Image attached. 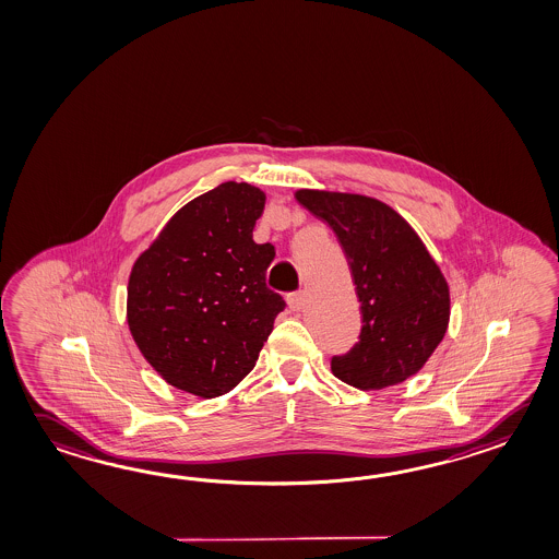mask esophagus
Segmentation results:
<instances>
[{
  "label": "esophagus",
  "mask_w": 559,
  "mask_h": 559,
  "mask_svg": "<svg viewBox=\"0 0 559 559\" xmlns=\"http://www.w3.org/2000/svg\"><path fill=\"white\" fill-rule=\"evenodd\" d=\"M305 300H307V295L302 293V290H298V293H290L288 297H286V302H288V309L290 310H300L305 307Z\"/></svg>",
  "instance_id": "esophagus-1"
}]
</instances>
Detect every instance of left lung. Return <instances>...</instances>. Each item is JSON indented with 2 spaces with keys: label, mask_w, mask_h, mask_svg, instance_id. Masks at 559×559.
I'll return each mask as SVG.
<instances>
[{
  "label": "left lung",
  "mask_w": 559,
  "mask_h": 559,
  "mask_svg": "<svg viewBox=\"0 0 559 559\" xmlns=\"http://www.w3.org/2000/svg\"><path fill=\"white\" fill-rule=\"evenodd\" d=\"M347 254L362 314L359 343L331 360L336 379L362 391L399 385L423 369L445 336L449 285L411 224L381 200L297 190Z\"/></svg>",
  "instance_id": "obj_1"
}]
</instances>
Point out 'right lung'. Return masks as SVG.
I'll list each match as a JSON object with an SVG mask.
<instances>
[{"instance_id": "add662e5", "label": "right lung", "mask_w": 559, "mask_h": 559, "mask_svg": "<svg viewBox=\"0 0 559 559\" xmlns=\"http://www.w3.org/2000/svg\"><path fill=\"white\" fill-rule=\"evenodd\" d=\"M264 200L261 188L223 182L176 212L134 262L126 319L168 385L218 397L257 365L286 307L266 286L273 245L252 240Z\"/></svg>"}]
</instances>
